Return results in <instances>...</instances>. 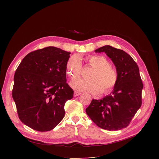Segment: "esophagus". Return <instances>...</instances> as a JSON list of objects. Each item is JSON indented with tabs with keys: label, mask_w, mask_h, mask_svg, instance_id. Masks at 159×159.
I'll list each match as a JSON object with an SVG mask.
<instances>
[{
	"label": "esophagus",
	"mask_w": 159,
	"mask_h": 159,
	"mask_svg": "<svg viewBox=\"0 0 159 159\" xmlns=\"http://www.w3.org/2000/svg\"><path fill=\"white\" fill-rule=\"evenodd\" d=\"M80 94H81V93H79V92L75 91V92H74V97H77V96H79Z\"/></svg>",
	"instance_id": "1"
}]
</instances>
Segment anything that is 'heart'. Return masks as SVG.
<instances>
[{
	"instance_id": "b5f03b06",
	"label": "heart",
	"mask_w": 159,
	"mask_h": 159,
	"mask_svg": "<svg viewBox=\"0 0 159 159\" xmlns=\"http://www.w3.org/2000/svg\"><path fill=\"white\" fill-rule=\"evenodd\" d=\"M89 65L93 67L89 75V80L75 78L70 82V86L77 90L99 94L102 91L107 94L116 86L119 75L116 68L110 64L107 58L102 55H92L88 57ZM66 72L70 77L79 76L82 72V60L77 55H74L68 59Z\"/></svg>"
}]
</instances>
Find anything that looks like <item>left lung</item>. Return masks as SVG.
Listing matches in <instances>:
<instances>
[{"label":"left lung","instance_id":"1","mask_svg":"<svg viewBox=\"0 0 159 159\" xmlns=\"http://www.w3.org/2000/svg\"><path fill=\"white\" fill-rule=\"evenodd\" d=\"M104 52L118 70V82L112 92L102 99H93L87 115L99 127L109 131L126 128L142 106L143 85L139 68L125 51L106 45L95 50Z\"/></svg>","mask_w":159,"mask_h":159}]
</instances>
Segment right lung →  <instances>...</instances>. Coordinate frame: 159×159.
Instances as JSON below:
<instances>
[{
  "mask_svg": "<svg viewBox=\"0 0 159 159\" xmlns=\"http://www.w3.org/2000/svg\"><path fill=\"white\" fill-rule=\"evenodd\" d=\"M70 52L48 47L28 53L14 77L12 96L19 120L38 131L53 129L65 116L64 106L74 97L66 81Z\"/></svg>",
  "mask_w": 159,
  "mask_h": 159,
  "instance_id": "1",
  "label": "right lung"
}]
</instances>
